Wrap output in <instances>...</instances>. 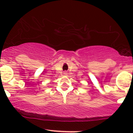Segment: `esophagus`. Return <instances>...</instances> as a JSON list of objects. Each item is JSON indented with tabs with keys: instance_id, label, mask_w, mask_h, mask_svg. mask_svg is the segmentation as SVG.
I'll return each mask as SVG.
<instances>
[{
	"instance_id": "34e87169",
	"label": "esophagus",
	"mask_w": 133,
	"mask_h": 133,
	"mask_svg": "<svg viewBox=\"0 0 133 133\" xmlns=\"http://www.w3.org/2000/svg\"><path fill=\"white\" fill-rule=\"evenodd\" d=\"M63 74H64V75H67V74H68V73H67L66 71H64Z\"/></svg>"
}]
</instances>
